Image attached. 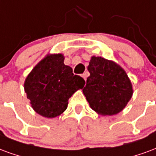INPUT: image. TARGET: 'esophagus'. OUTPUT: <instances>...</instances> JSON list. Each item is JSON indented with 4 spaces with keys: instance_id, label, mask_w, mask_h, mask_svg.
Wrapping results in <instances>:
<instances>
[{
    "instance_id": "obj_1",
    "label": "esophagus",
    "mask_w": 156,
    "mask_h": 156,
    "mask_svg": "<svg viewBox=\"0 0 156 156\" xmlns=\"http://www.w3.org/2000/svg\"><path fill=\"white\" fill-rule=\"evenodd\" d=\"M81 76L83 77V79H84V80H86V78H87V74H86V73L82 74V76Z\"/></svg>"
}]
</instances>
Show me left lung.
Returning <instances> with one entry per match:
<instances>
[{"mask_svg":"<svg viewBox=\"0 0 156 156\" xmlns=\"http://www.w3.org/2000/svg\"><path fill=\"white\" fill-rule=\"evenodd\" d=\"M87 69L90 76L82 91L92 110L104 116L123 111L133 95L126 70L115 61L95 55Z\"/></svg>","mask_w":156,"mask_h":156,"instance_id":"8db88e82","label":"left lung"}]
</instances>
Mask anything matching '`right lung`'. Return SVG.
<instances>
[{"mask_svg": "<svg viewBox=\"0 0 156 156\" xmlns=\"http://www.w3.org/2000/svg\"><path fill=\"white\" fill-rule=\"evenodd\" d=\"M63 54H47L34 67L24 82V90L34 111L45 118L59 116L66 110L74 93L85 80L64 64Z\"/></svg>", "mask_w": 156, "mask_h": 156, "instance_id": "right-lung-1", "label": "right lung"}]
</instances>
